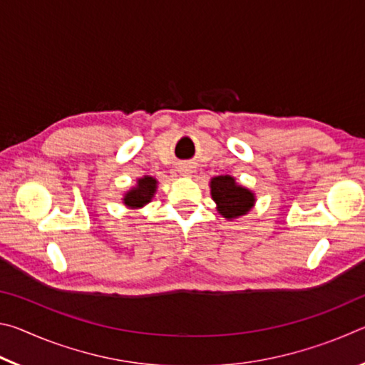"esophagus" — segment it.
<instances>
[{"label":"esophagus","mask_w":365,"mask_h":365,"mask_svg":"<svg viewBox=\"0 0 365 365\" xmlns=\"http://www.w3.org/2000/svg\"><path fill=\"white\" fill-rule=\"evenodd\" d=\"M178 172H180L182 175H190L191 172H193V168H191L190 164H183V165H180V168H178Z\"/></svg>","instance_id":"34e87169"}]
</instances>
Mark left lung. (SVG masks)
<instances>
[{
  "label": "left lung",
  "mask_w": 365,
  "mask_h": 365,
  "mask_svg": "<svg viewBox=\"0 0 365 365\" xmlns=\"http://www.w3.org/2000/svg\"><path fill=\"white\" fill-rule=\"evenodd\" d=\"M212 200L217 202V211L227 219L240 217L255 205V195L248 188L235 183L230 175H219L211 182Z\"/></svg>",
  "instance_id": "8db88e82"
}]
</instances>
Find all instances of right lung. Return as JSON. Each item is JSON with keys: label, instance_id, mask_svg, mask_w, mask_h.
<instances>
[{"label": "right lung", "instance_id": "add662e5", "mask_svg": "<svg viewBox=\"0 0 365 365\" xmlns=\"http://www.w3.org/2000/svg\"><path fill=\"white\" fill-rule=\"evenodd\" d=\"M154 191H156V180L153 177H143L138 180L137 188L130 190L125 195L123 202L128 207H141L151 201Z\"/></svg>", "mask_w": 365, "mask_h": 365}]
</instances>
